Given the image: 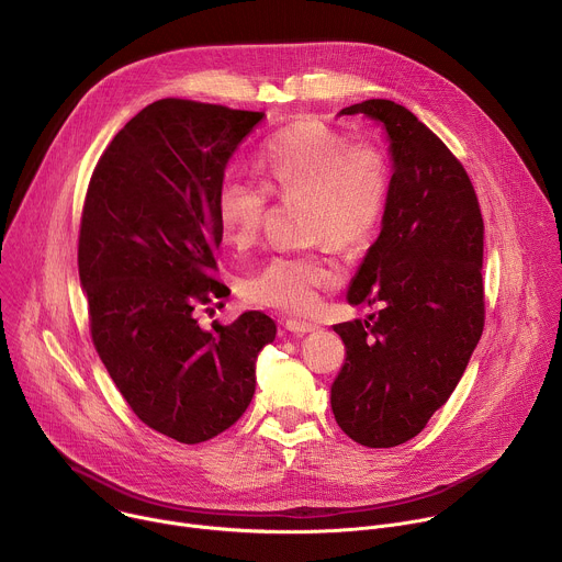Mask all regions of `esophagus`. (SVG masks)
Instances as JSON below:
<instances>
[{"label":"esophagus","instance_id":"obj_1","mask_svg":"<svg viewBox=\"0 0 562 562\" xmlns=\"http://www.w3.org/2000/svg\"><path fill=\"white\" fill-rule=\"evenodd\" d=\"M286 329L295 336H304V334H311L317 329L315 323H311V319H300V317H289L286 319Z\"/></svg>","mask_w":562,"mask_h":562}]
</instances>
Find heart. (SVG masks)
Instances as JSON below:
<instances>
[{"mask_svg": "<svg viewBox=\"0 0 562 562\" xmlns=\"http://www.w3.org/2000/svg\"><path fill=\"white\" fill-rule=\"evenodd\" d=\"M267 184L224 178L215 213L222 231L237 247L254 245L269 206V189L278 195H302L308 235L329 237L340 247L358 245L378 226L389 195L384 153L369 142H347L340 133L295 122L276 133L260 150ZM338 278V269L313 251L271 256L245 282L249 302L284 311H306L317 291Z\"/></svg>", "mask_w": 562, "mask_h": 562, "instance_id": "heart-1", "label": "heart"}]
</instances>
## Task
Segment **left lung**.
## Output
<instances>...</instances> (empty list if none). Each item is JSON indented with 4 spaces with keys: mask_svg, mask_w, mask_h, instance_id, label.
<instances>
[{
    "mask_svg": "<svg viewBox=\"0 0 562 562\" xmlns=\"http://www.w3.org/2000/svg\"><path fill=\"white\" fill-rule=\"evenodd\" d=\"M382 124L393 176L382 228L349 304H380L336 325L347 358L331 384L340 429L373 449L418 436L460 382L485 327V224L471 180L409 109L367 100L340 115Z\"/></svg>",
    "mask_w": 562,
    "mask_h": 562,
    "instance_id": "left-lung-1",
    "label": "left lung"
}]
</instances>
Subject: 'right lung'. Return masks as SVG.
Here are the masks:
<instances>
[{
  "mask_svg": "<svg viewBox=\"0 0 562 562\" xmlns=\"http://www.w3.org/2000/svg\"><path fill=\"white\" fill-rule=\"evenodd\" d=\"M265 117L157 100L113 137L93 171L79 226V282L93 345L135 416L184 445L237 423L256 393L258 353L276 323L245 311L200 327L224 297L215 249L217 189L231 155Z\"/></svg>",
  "mask_w": 562,
  "mask_h": 562,
  "instance_id": "right-lung-1",
  "label": "right lung"
}]
</instances>
